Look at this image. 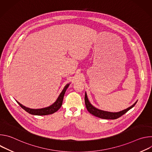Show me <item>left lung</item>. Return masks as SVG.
<instances>
[{
    "instance_id": "left-lung-1",
    "label": "left lung",
    "mask_w": 152,
    "mask_h": 152,
    "mask_svg": "<svg viewBox=\"0 0 152 152\" xmlns=\"http://www.w3.org/2000/svg\"><path fill=\"white\" fill-rule=\"evenodd\" d=\"M137 102H136L131 106H130L129 107L127 108V109H126L124 110H123L120 112H118V113H110V112L104 111H102V110L97 109V108L94 107L90 103V102L88 101V99L87 98V96H86V93H85V106H86V109H87L88 111L90 112V113L93 114V115H94L97 117L100 118H103V119L114 120V119H117V118L120 117L121 116L124 115L125 113H126L129 110H131V108H132L135 105Z\"/></svg>"
}]
</instances>
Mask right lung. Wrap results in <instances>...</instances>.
<instances>
[{"mask_svg":"<svg viewBox=\"0 0 152 152\" xmlns=\"http://www.w3.org/2000/svg\"><path fill=\"white\" fill-rule=\"evenodd\" d=\"M69 84H67L66 86H65L64 90L60 94L59 96L57 99L56 101L51 106L45 107V108H42V109H38V110H34V109H30V108L26 107L24 106H23L21 104H20L19 102H17L18 104L23 108L24 110H25L26 112L28 113L32 114V115H49L52 114L55 112H56L61 106H62V101H63V98L65 94V93L66 91V90L69 87Z\"/></svg>","mask_w":152,"mask_h":152,"instance_id":"obj_1","label":"right lung"}]
</instances>
